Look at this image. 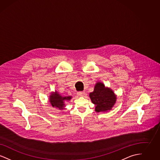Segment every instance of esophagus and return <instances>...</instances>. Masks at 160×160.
<instances>
[{"label":"esophagus","mask_w":160,"mask_h":160,"mask_svg":"<svg viewBox=\"0 0 160 160\" xmlns=\"http://www.w3.org/2000/svg\"><path fill=\"white\" fill-rule=\"evenodd\" d=\"M77 94H78L79 96L83 97L84 95H85V92H79L77 93Z\"/></svg>","instance_id":"obj_1"}]
</instances>
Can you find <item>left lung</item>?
<instances>
[{"mask_svg":"<svg viewBox=\"0 0 160 160\" xmlns=\"http://www.w3.org/2000/svg\"><path fill=\"white\" fill-rule=\"evenodd\" d=\"M89 97L95 104L97 112H108L113 107L116 101V95L113 91L101 82H97L93 91L90 93Z\"/></svg>","mask_w":160,"mask_h":160,"instance_id":"8db88e82","label":"left lung"}]
</instances>
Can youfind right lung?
Returning <instances> with one entry per match:
<instances>
[{"instance_id":"1","label":"right lung","mask_w":160,"mask_h":160,"mask_svg":"<svg viewBox=\"0 0 160 160\" xmlns=\"http://www.w3.org/2000/svg\"><path fill=\"white\" fill-rule=\"evenodd\" d=\"M72 98L71 96L63 97L57 91L52 92L50 96L49 101L53 107H56L59 110L65 108V102L69 101Z\"/></svg>"}]
</instances>
